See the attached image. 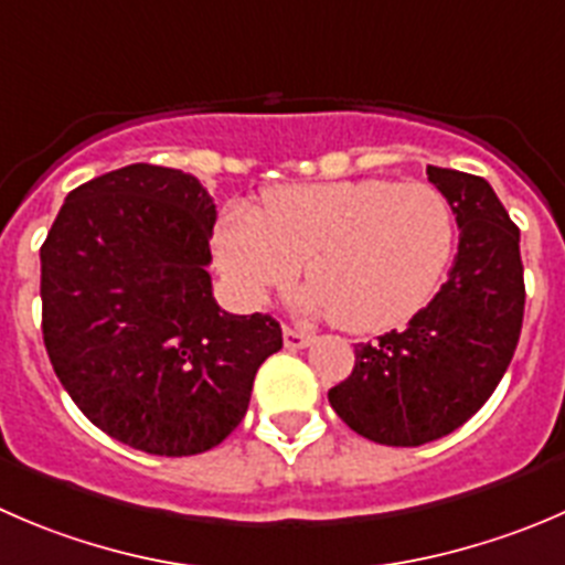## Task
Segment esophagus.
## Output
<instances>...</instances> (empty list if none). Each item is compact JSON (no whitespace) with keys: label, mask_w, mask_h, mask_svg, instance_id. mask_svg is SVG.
Segmentation results:
<instances>
[{"label":"esophagus","mask_w":565,"mask_h":565,"mask_svg":"<svg viewBox=\"0 0 565 565\" xmlns=\"http://www.w3.org/2000/svg\"><path fill=\"white\" fill-rule=\"evenodd\" d=\"M284 344H287L289 350L309 348V344H311V333L300 331V328H292V326H284Z\"/></svg>","instance_id":"esophagus-1"}]
</instances>
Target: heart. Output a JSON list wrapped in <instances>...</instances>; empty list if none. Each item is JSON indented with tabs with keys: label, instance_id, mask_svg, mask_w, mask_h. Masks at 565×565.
<instances>
[{
	"label": "heart",
	"instance_id": "obj_1",
	"mask_svg": "<svg viewBox=\"0 0 565 565\" xmlns=\"http://www.w3.org/2000/svg\"><path fill=\"white\" fill-rule=\"evenodd\" d=\"M456 243L441 190L386 179L276 188L262 210L237 206L217 228V262L259 303L306 262L300 306L339 328L375 333L411 320L439 287Z\"/></svg>",
	"mask_w": 565,
	"mask_h": 565
}]
</instances>
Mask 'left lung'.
<instances>
[{
	"label": "left lung",
	"instance_id": "obj_1",
	"mask_svg": "<svg viewBox=\"0 0 565 565\" xmlns=\"http://www.w3.org/2000/svg\"><path fill=\"white\" fill-rule=\"evenodd\" d=\"M428 179L461 228L450 276L403 331L355 344L353 372L328 392L350 430L386 447H419L461 428L502 381L522 333L516 223L486 179L436 166Z\"/></svg>",
	"mask_w": 565,
	"mask_h": 565
}]
</instances>
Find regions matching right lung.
<instances>
[{"label":"right lung","mask_w":565,"mask_h":565,"mask_svg":"<svg viewBox=\"0 0 565 565\" xmlns=\"http://www.w3.org/2000/svg\"><path fill=\"white\" fill-rule=\"evenodd\" d=\"M217 212L190 173L118 168L65 195L41 245L43 344L82 414L151 456L221 445L281 350L270 315L212 298Z\"/></svg>","instance_id":"add662e5"}]
</instances>
